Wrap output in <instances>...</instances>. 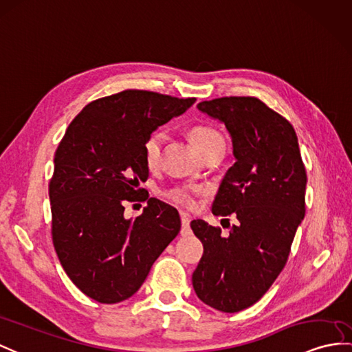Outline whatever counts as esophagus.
<instances>
[{"mask_svg": "<svg viewBox=\"0 0 352 352\" xmlns=\"http://www.w3.org/2000/svg\"><path fill=\"white\" fill-rule=\"evenodd\" d=\"M181 222H182V236H186L191 233V228H190V222H191V217L190 213L186 212H181Z\"/></svg>", "mask_w": 352, "mask_h": 352, "instance_id": "34e87169", "label": "esophagus"}]
</instances>
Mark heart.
Segmentation results:
<instances>
[{
    "label": "heart",
    "mask_w": 352,
    "mask_h": 352,
    "mask_svg": "<svg viewBox=\"0 0 352 352\" xmlns=\"http://www.w3.org/2000/svg\"><path fill=\"white\" fill-rule=\"evenodd\" d=\"M188 135H190L191 142L195 144V148L201 152L204 157L206 153L210 152L218 146H224V137L217 130L215 126L209 124H195L190 130H188ZM164 139L166 135L161 130L153 131L146 142L143 144V158L146 166L149 168H155L160 164L162 146H164ZM201 192L200 186H192V185H175L168 188L164 192V197L177 206H182V208H191L194 204V197L195 194Z\"/></svg>",
    "instance_id": "heart-1"
}]
</instances>
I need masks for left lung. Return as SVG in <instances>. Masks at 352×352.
I'll list each match as a JSON object with an SVG mask.
<instances>
[{"label": "left lung", "mask_w": 352, "mask_h": 352, "mask_svg": "<svg viewBox=\"0 0 352 352\" xmlns=\"http://www.w3.org/2000/svg\"><path fill=\"white\" fill-rule=\"evenodd\" d=\"M197 107L231 135L236 162L212 213H234L239 222L227 237L203 219L191 222L204 248L192 287L203 303L233 314L258 302L285 267L306 210V170L293 125L261 100L222 97Z\"/></svg>", "instance_id": "obj_1"}]
</instances>
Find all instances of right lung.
<instances>
[{
  "label": "right lung",
  "instance_id": "add662e5",
  "mask_svg": "<svg viewBox=\"0 0 352 352\" xmlns=\"http://www.w3.org/2000/svg\"><path fill=\"white\" fill-rule=\"evenodd\" d=\"M194 101L125 89L85 106L59 143L49 184L52 241L68 278L96 302L137 293L181 231L177 210L139 184L149 176L144 142ZM146 199L140 217L123 218L126 201Z\"/></svg>",
  "mask_w": 352,
  "mask_h": 352
}]
</instances>
